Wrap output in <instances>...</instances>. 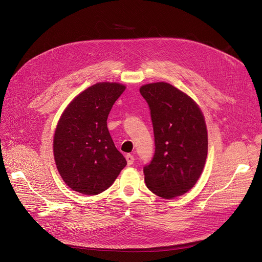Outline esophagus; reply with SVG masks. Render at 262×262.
<instances>
[{
	"mask_svg": "<svg viewBox=\"0 0 262 262\" xmlns=\"http://www.w3.org/2000/svg\"><path fill=\"white\" fill-rule=\"evenodd\" d=\"M125 159H126V161H127V165H128V166H132V165L134 164V162H135V158H134V156H132V155H126V156H125Z\"/></svg>",
	"mask_w": 262,
	"mask_h": 262,
	"instance_id": "esophagus-1",
	"label": "esophagus"
}]
</instances>
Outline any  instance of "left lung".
<instances>
[{
  "label": "left lung",
  "mask_w": 262,
  "mask_h": 262,
  "mask_svg": "<svg viewBox=\"0 0 262 262\" xmlns=\"http://www.w3.org/2000/svg\"><path fill=\"white\" fill-rule=\"evenodd\" d=\"M154 126L156 151L143 168L145 183L154 194L172 199L190 191L207 157V130L195 101L168 83L142 86Z\"/></svg>",
  "instance_id": "left-lung-1"
}]
</instances>
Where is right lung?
I'll use <instances>...</instances> for the list:
<instances>
[{
    "label": "right lung",
    "mask_w": 262,
    "mask_h": 262,
    "mask_svg": "<svg viewBox=\"0 0 262 262\" xmlns=\"http://www.w3.org/2000/svg\"><path fill=\"white\" fill-rule=\"evenodd\" d=\"M124 90L118 83H97L62 114L54 137V157L62 179L73 191L97 195L126 166L106 126L110 111Z\"/></svg>",
    "instance_id": "1"
}]
</instances>
